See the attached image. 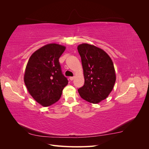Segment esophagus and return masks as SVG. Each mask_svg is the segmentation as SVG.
Wrapping results in <instances>:
<instances>
[{
	"label": "esophagus",
	"instance_id": "esophagus-1",
	"mask_svg": "<svg viewBox=\"0 0 149 149\" xmlns=\"http://www.w3.org/2000/svg\"><path fill=\"white\" fill-rule=\"evenodd\" d=\"M74 76H73V77H70V79L71 81H73V80L74 79Z\"/></svg>",
	"mask_w": 149,
	"mask_h": 149
}]
</instances>
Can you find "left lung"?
<instances>
[{
	"instance_id": "1",
	"label": "left lung",
	"mask_w": 149,
	"mask_h": 149,
	"mask_svg": "<svg viewBox=\"0 0 149 149\" xmlns=\"http://www.w3.org/2000/svg\"><path fill=\"white\" fill-rule=\"evenodd\" d=\"M81 58L84 84L78 91L83 100L93 104L104 100L114 88L116 75L113 62L102 49L93 45L78 46Z\"/></svg>"
}]
</instances>
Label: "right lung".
Segmentation results:
<instances>
[{"instance_id":"obj_1","label":"right lung","mask_w":149,"mask_h":149,"mask_svg":"<svg viewBox=\"0 0 149 149\" xmlns=\"http://www.w3.org/2000/svg\"><path fill=\"white\" fill-rule=\"evenodd\" d=\"M66 47L49 43L30 57L24 73L29 94L40 105L47 107L60 100L68 81L61 73L59 58Z\"/></svg>"}]
</instances>
